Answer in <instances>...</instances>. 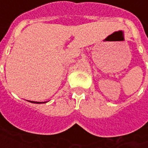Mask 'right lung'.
Listing matches in <instances>:
<instances>
[{
	"label": "right lung",
	"mask_w": 148,
	"mask_h": 148,
	"mask_svg": "<svg viewBox=\"0 0 148 148\" xmlns=\"http://www.w3.org/2000/svg\"><path fill=\"white\" fill-rule=\"evenodd\" d=\"M30 102H32V103H37V104H40V103H46L47 102H33V101H29Z\"/></svg>",
	"instance_id": "1"
}]
</instances>
